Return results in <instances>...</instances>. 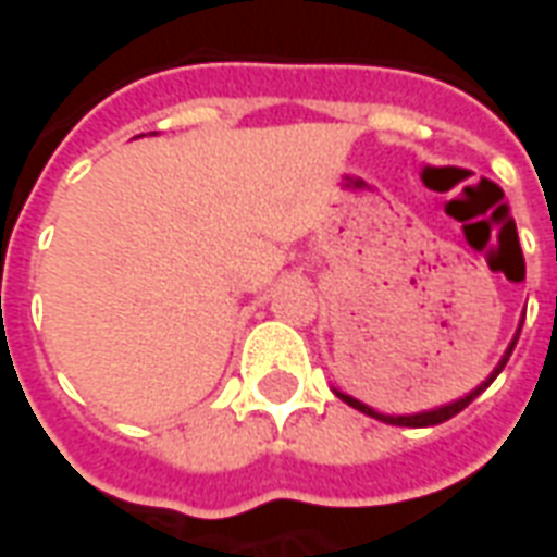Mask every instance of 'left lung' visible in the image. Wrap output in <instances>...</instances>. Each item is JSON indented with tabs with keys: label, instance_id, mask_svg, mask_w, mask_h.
Instances as JSON below:
<instances>
[{
	"label": "left lung",
	"instance_id": "obj_1",
	"mask_svg": "<svg viewBox=\"0 0 557 557\" xmlns=\"http://www.w3.org/2000/svg\"><path fill=\"white\" fill-rule=\"evenodd\" d=\"M522 322H525V313H522ZM519 331H522V325H519ZM519 331H516L513 343H510V346H507V351H504V355H502V361H498V367H495V370H492V373H490V379H486V382H480V385L474 387L471 394H466V397H462V399H456V403H447V406H442V409L418 411V414H382V411H375V409H370V406H363L361 399L349 397V394H343V391H334V394H337V397L343 399V403H349L351 409L363 411V414H370V418L382 420V423H394V426H438V423H444V420H450V418H454V414H459V411L466 409L468 403H474V399H478L480 394H483V391H486V387H490L492 382H495V379H498V373H502V370H504V363L510 361V355H513V346H516V339H519Z\"/></svg>",
	"mask_w": 557,
	"mask_h": 557
}]
</instances>
